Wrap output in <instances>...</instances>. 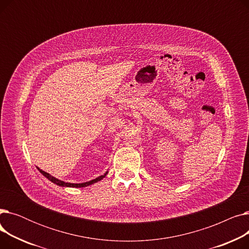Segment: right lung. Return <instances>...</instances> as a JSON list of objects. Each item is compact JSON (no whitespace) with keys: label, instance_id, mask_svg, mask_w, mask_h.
Masks as SVG:
<instances>
[{"label":"right lung","instance_id":"1","mask_svg":"<svg viewBox=\"0 0 249 249\" xmlns=\"http://www.w3.org/2000/svg\"><path fill=\"white\" fill-rule=\"evenodd\" d=\"M38 171L40 172L44 177H46L49 180H51L52 182H54V184H56L57 186H61V187H71V188H83V187H87V186H89V185H91V184H95V182H97V181L103 179L105 177L107 176V173H106V174L101 176V177H98V178H95V179H91V180L87 181V182H83V184H71V182H65V181H63V180H60V179L55 178L54 177L50 176L49 174L45 173L44 171H42V169H40V168H38Z\"/></svg>","mask_w":249,"mask_h":249}]
</instances>
